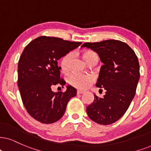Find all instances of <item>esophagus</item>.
<instances>
[{
    "label": "esophagus",
    "instance_id": "1",
    "mask_svg": "<svg viewBox=\"0 0 151 151\" xmlns=\"http://www.w3.org/2000/svg\"><path fill=\"white\" fill-rule=\"evenodd\" d=\"M83 93H85V91H82V90H77V94H82Z\"/></svg>",
    "mask_w": 151,
    "mask_h": 151
}]
</instances>
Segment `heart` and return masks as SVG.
<instances>
[{
	"instance_id": "1",
	"label": "heart",
	"mask_w": 151,
	"mask_h": 151,
	"mask_svg": "<svg viewBox=\"0 0 151 151\" xmlns=\"http://www.w3.org/2000/svg\"><path fill=\"white\" fill-rule=\"evenodd\" d=\"M95 53L91 51H87L83 53V58L85 61L88 59L90 57L95 55ZM72 58V53H68L62 58L61 60V68L63 71H67L70 68V63ZM93 77L91 74H81L74 72L70 74L68 77V81L73 86L77 88L83 89L87 88L92 83L93 81Z\"/></svg>"
}]
</instances>
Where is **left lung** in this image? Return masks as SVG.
<instances>
[{"label": "left lung", "mask_w": 151, "mask_h": 151, "mask_svg": "<svg viewBox=\"0 0 151 151\" xmlns=\"http://www.w3.org/2000/svg\"><path fill=\"white\" fill-rule=\"evenodd\" d=\"M81 47L98 53L104 64L96 86L106 94L102 98L94 95L93 102L86 107L88 116L100 125H110L124 115L134 98L140 77L138 58L126 43L116 40L86 42Z\"/></svg>", "instance_id": "1"}]
</instances>
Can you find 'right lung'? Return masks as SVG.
Wrapping results in <instances>:
<instances>
[{"mask_svg":"<svg viewBox=\"0 0 151 151\" xmlns=\"http://www.w3.org/2000/svg\"><path fill=\"white\" fill-rule=\"evenodd\" d=\"M79 42L40 36L25 47L18 63V84L23 104L30 116L51 124L60 119L77 90L68 86L65 92H53V86H64L58 60L81 45Z\"/></svg>","mask_w":151,"mask_h":151,"instance_id":"obj_1","label":"right lung"}]
</instances>
